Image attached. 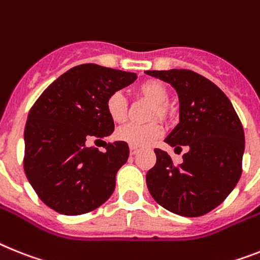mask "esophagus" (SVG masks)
Instances as JSON below:
<instances>
[{
	"instance_id": "1",
	"label": "esophagus",
	"mask_w": 260,
	"mask_h": 260,
	"mask_svg": "<svg viewBox=\"0 0 260 260\" xmlns=\"http://www.w3.org/2000/svg\"><path fill=\"white\" fill-rule=\"evenodd\" d=\"M129 152H131V154H132V156H135V154L139 152V149H137L136 147H129Z\"/></svg>"
}]
</instances>
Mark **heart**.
I'll use <instances>...</instances> for the list:
<instances>
[{"label": "heart", "instance_id": "1", "mask_svg": "<svg viewBox=\"0 0 260 260\" xmlns=\"http://www.w3.org/2000/svg\"><path fill=\"white\" fill-rule=\"evenodd\" d=\"M136 93L141 99L152 103L149 110L148 119H161L168 121L173 117V110L167 103L169 93L168 88L164 83L158 80H147L143 82L136 88ZM106 110L108 116L115 123H124L128 115V103L121 92L111 93L106 103ZM162 135V126L158 123L145 124V125H136V124H128L116 131L115 137L119 141L126 143L131 147H147L150 143H153L156 139Z\"/></svg>", "mask_w": 260, "mask_h": 260}]
</instances>
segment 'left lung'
<instances>
[{"label": "left lung", "instance_id": "8db88e82", "mask_svg": "<svg viewBox=\"0 0 260 260\" xmlns=\"http://www.w3.org/2000/svg\"><path fill=\"white\" fill-rule=\"evenodd\" d=\"M169 83L178 95L180 123L165 143L186 147L182 162L154 149L157 161L147 186L157 204L182 217H200L221 205L242 174L245 134L229 98L214 83L190 70L145 71Z\"/></svg>", "mask_w": 260, "mask_h": 260}]
</instances>
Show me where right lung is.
Here are the masks:
<instances>
[{"mask_svg": "<svg viewBox=\"0 0 260 260\" xmlns=\"http://www.w3.org/2000/svg\"><path fill=\"white\" fill-rule=\"evenodd\" d=\"M136 78L135 73L80 64L52 82L31 107L23 167L32 189L52 210L84 214L111 197L117 171L129 156L128 144L104 141L106 152L87 144L112 134L107 99Z\"/></svg>", "mask_w": 260, "mask_h": 260, "instance_id": "obj_1", "label": "right lung"}]
</instances>
